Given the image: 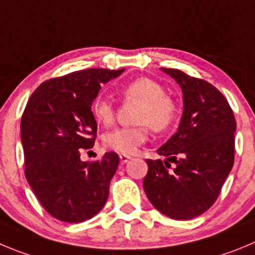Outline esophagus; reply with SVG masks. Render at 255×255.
Segmentation results:
<instances>
[{"instance_id": "obj_1", "label": "esophagus", "mask_w": 255, "mask_h": 255, "mask_svg": "<svg viewBox=\"0 0 255 255\" xmlns=\"http://www.w3.org/2000/svg\"><path fill=\"white\" fill-rule=\"evenodd\" d=\"M130 158H132V157H130L129 154H125V153H121L120 154V160H121V162H122V163L128 162V161H129Z\"/></svg>"}]
</instances>
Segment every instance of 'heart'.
<instances>
[{"mask_svg": "<svg viewBox=\"0 0 255 255\" xmlns=\"http://www.w3.org/2000/svg\"><path fill=\"white\" fill-rule=\"evenodd\" d=\"M126 103H138L137 127L116 128L106 133L104 146L121 153H133L147 141L149 128L156 132L168 129L177 117V104L165 94L162 85L148 78H138L126 84L121 90ZM93 117L103 126H111L116 118V108L103 97H97L90 107Z\"/></svg>", "mask_w": 255, "mask_h": 255, "instance_id": "1", "label": "heart"}]
</instances>
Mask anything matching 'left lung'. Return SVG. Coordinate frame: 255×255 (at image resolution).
<instances>
[{
	"instance_id": "1",
	"label": "left lung",
	"mask_w": 255,
	"mask_h": 255,
	"mask_svg": "<svg viewBox=\"0 0 255 255\" xmlns=\"http://www.w3.org/2000/svg\"><path fill=\"white\" fill-rule=\"evenodd\" d=\"M162 70L181 87L184 113L177 132L157 149L167 161H146L143 189L160 213L187 220L205 213L218 199L234 165L237 122L225 97L213 84L178 69Z\"/></svg>"
}]
</instances>
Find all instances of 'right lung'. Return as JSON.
I'll return each instance as SVG.
<instances>
[{"label": "right lung", "mask_w": 255, "mask_h": 255, "mask_svg": "<svg viewBox=\"0 0 255 255\" xmlns=\"http://www.w3.org/2000/svg\"><path fill=\"white\" fill-rule=\"evenodd\" d=\"M121 70L85 69L52 78L36 88L21 118L25 176L42 208L65 223H83L106 205L120 165L116 152L83 162L94 146L97 122L90 107L101 85Z\"/></svg>", "instance_id": "add662e5"}]
</instances>
